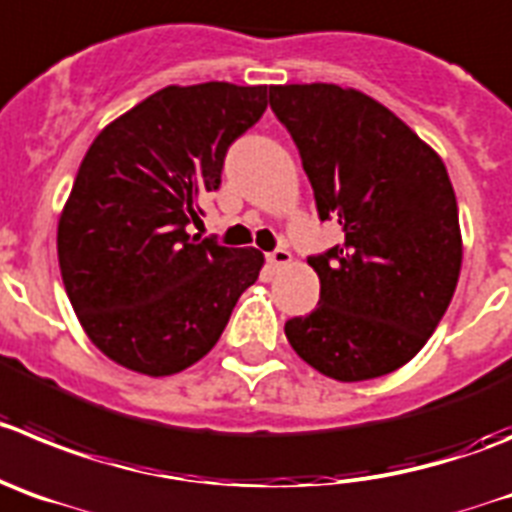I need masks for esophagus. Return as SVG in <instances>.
Instances as JSON below:
<instances>
[{"label": "esophagus", "instance_id": "obj_1", "mask_svg": "<svg viewBox=\"0 0 512 512\" xmlns=\"http://www.w3.org/2000/svg\"><path fill=\"white\" fill-rule=\"evenodd\" d=\"M267 260H270V265L272 267H288L290 265V260H293V255H290L288 252V247H275V250L270 252V255H267Z\"/></svg>", "mask_w": 512, "mask_h": 512}]
</instances>
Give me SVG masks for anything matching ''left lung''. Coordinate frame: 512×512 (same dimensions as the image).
<instances>
[{
    "label": "left lung",
    "instance_id": "obj_1",
    "mask_svg": "<svg viewBox=\"0 0 512 512\" xmlns=\"http://www.w3.org/2000/svg\"><path fill=\"white\" fill-rule=\"evenodd\" d=\"M315 194L343 245L308 257L321 278L310 315L285 323L293 351L336 381H366L409 364L455 295L460 214L442 159L361 90L270 85Z\"/></svg>",
    "mask_w": 512,
    "mask_h": 512
}]
</instances>
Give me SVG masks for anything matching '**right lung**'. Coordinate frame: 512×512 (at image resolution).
Segmentation results:
<instances>
[{"label": "right lung", "instance_id": "obj_1", "mask_svg": "<svg viewBox=\"0 0 512 512\" xmlns=\"http://www.w3.org/2000/svg\"><path fill=\"white\" fill-rule=\"evenodd\" d=\"M267 85H169L98 133L57 222L62 283L105 356L146 376L197 364L262 270L255 247L186 232Z\"/></svg>", "mask_w": 512, "mask_h": 512}]
</instances>
